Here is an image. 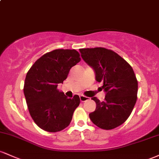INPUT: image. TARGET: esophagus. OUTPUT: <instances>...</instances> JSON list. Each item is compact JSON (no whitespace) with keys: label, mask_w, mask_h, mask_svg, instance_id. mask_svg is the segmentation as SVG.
<instances>
[{"label":"esophagus","mask_w":159,"mask_h":159,"mask_svg":"<svg viewBox=\"0 0 159 159\" xmlns=\"http://www.w3.org/2000/svg\"><path fill=\"white\" fill-rule=\"evenodd\" d=\"M88 99H89V98L87 97V96H80V100H81V102H82L87 101V100H88Z\"/></svg>","instance_id":"1"}]
</instances>
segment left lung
I'll return each mask as SVG.
<instances>
[{
  "label": "left lung",
  "instance_id": "obj_1",
  "mask_svg": "<svg viewBox=\"0 0 159 159\" xmlns=\"http://www.w3.org/2000/svg\"><path fill=\"white\" fill-rule=\"evenodd\" d=\"M81 57L93 67L96 80L102 84L105 100L96 103V110L89 114L91 121L105 130L125 123L134 108L138 95V80L132 67L114 51L105 48L80 49Z\"/></svg>",
  "mask_w": 159,
  "mask_h": 159
}]
</instances>
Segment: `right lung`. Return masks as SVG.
<instances>
[{"mask_svg":"<svg viewBox=\"0 0 159 159\" xmlns=\"http://www.w3.org/2000/svg\"><path fill=\"white\" fill-rule=\"evenodd\" d=\"M81 61L75 49H56L43 54L27 72L24 94L29 113L40 129L49 132L63 130L70 124L80 98H69L57 89L69 70Z\"/></svg>","mask_w":159,"mask_h":159,"instance_id":"right-lung-1","label":"right lung"}]
</instances>
